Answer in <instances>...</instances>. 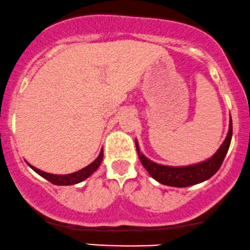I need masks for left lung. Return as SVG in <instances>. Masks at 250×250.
Segmentation results:
<instances>
[{
  "mask_svg": "<svg viewBox=\"0 0 250 250\" xmlns=\"http://www.w3.org/2000/svg\"><path fill=\"white\" fill-rule=\"evenodd\" d=\"M231 134H233V124L231 120L229 123V130L228 134L226 137L224 144L220 146L215 154L213 155L210 159H208L204 163L196 164L192 166H185V167H172V166H164L155 164L153 161L144 155L140 152L139 145L136 142L137 153L139 157L140 163L145 167L146 171L149 173L152 178L159 181L160 184L167 185V186L172 187H187L192 186V185L202 183V181L207 180L210 177H213L219 168L221 167L224 159L227 154L228 148H229Z\"/></svg>",
  "mask_w": 250,
  "mask_h": 250,
  "instance_id": "left-lung-1",
  "label": "left lung"
}]
</instances>
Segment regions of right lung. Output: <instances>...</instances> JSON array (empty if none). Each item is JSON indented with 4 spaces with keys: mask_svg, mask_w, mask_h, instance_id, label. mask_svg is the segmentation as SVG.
Instances as JSON below:
<instances>
[{
    "mask_svg": "<svg viewBox=\"0 0 250 250\" xmlns=\"http://www.w3.org/2000/svg\"><path fill=\"white\" fill-rule=\"evenodd\" d=\"M102 160H103V149L101 151V153H99L98 158H97L93 163H91L89 166L84 167V168L79 169V171L75 172V173H71V174H64V175L50 174V173L41 171V169H38V168H36V167H34L31 165H29V166H30L35 172L38 173L41 177L46 179V180L50 181L51 184L61 185V186H67V185L78 184V183H81V181L85 180L86 178H89L90 175L92 174V173L95 172L97 168H98L99 165H101Z\"/></svg>",
    "mask_w": 250,
    "mask_h": 250,
    "instance_id": "right-lung-1",
    "label": "right lung"
}]
</instances>
